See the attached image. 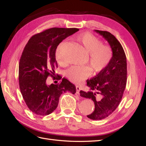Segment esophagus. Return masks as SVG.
Returning <instances> with one entry per match:
<instances>
[{
  "label": "esophagus",
  "instance_id": "34e87169",
  "mask_svg": "<svg viewBox=\"0 0 146 146\" xmlns=\"http://www.w3.org/2000/svg\"><path fill=\"white\" fill-rule=\"evenodd\" d=\"M76 94H79L80 91V87L79 86H76Z\"/></svg>",
  "mask_w": 146,
  "mask_h": 146
}]
</instances>
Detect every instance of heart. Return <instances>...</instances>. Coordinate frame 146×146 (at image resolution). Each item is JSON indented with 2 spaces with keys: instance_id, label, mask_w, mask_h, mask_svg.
<instances>
[{
  "instance_id": "b5f03b06",
  "label": "heart",
  "mask_w": 146,
  "mask_h": 146,
  "mask_svg": "<svg viewBox=\"0 0 146 146\" xmlns=\"http://www.w3.org/2000/svg\"><path fill=\"white\" fill-rule=\"evenodd\" d=\"M75 39L89 54V63L94 72H100L110 63L113 56L112 49L110 46L102 44L100 39L89 33L80 34ZM63 44V42L59 44L55 52L56 59L60 63H63L61 52ZM91 72L88 66H73L65 71V75L71 82L78 83L88 78Z\"/></svg>"
}]
</instances>
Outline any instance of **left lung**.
Segmentation results:
<instances>
[{
    "label": "left lung",
    "mask_w": 146,
    "mask_h": 146,
    "mask_svg": "<svg viewBox=\"0 0 146 146\" xmlns=\"http://www.w3.org/2000/svg\"><path fill=\"white\" fill-rule=\"evenodd\" d=\"M109 43L113 56L108 66L98 75L88 80L90 91L81 90L80 96L94 101L95 110L87 115L92 120H102L113 112L120 103L127 83V60L119 41L108 31L95 30Z\"/></svg>",
    "instance_id": "left-lung-1"
}]
</instances>
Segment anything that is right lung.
<instances>
[{"mask_svg": "<svg viewBox=\"0 0 146 146\" xmlns=\"http://www.w3.org/2000/svg\"><path fill=\"white\" fill-rule=\"evenodd\" d=\"M77 28L52 27L33 36L22 53L19 65V88L27 107L33 113L45 116L57 108L63 93L75 94L76 87L66 78L57 85L46 84L49 76L55 78L58 66L55 52L57 46L69 36L78 31Z\"/></svg>", "mask_w": 146, "mask_h": 146, "instance_id": "add662e5", "label": "right lung"}]
</instances>
